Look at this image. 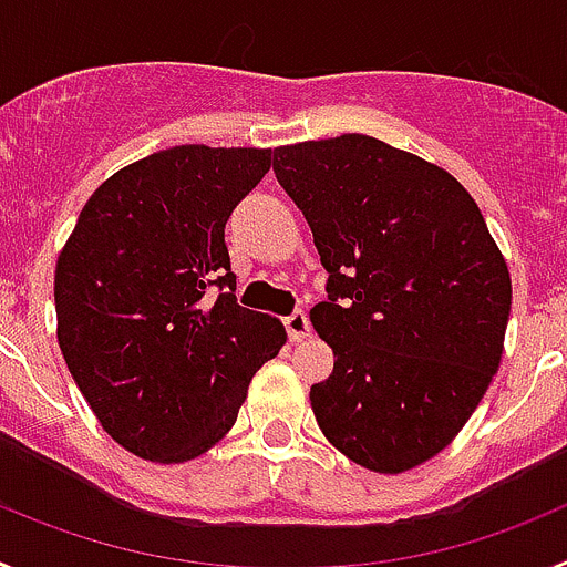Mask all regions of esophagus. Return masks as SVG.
<instances>
[{
    "label": "esophagus",
    "instance_id": "34e87169",
    "mask_svg": "<svg viewBox=\"0 0 567 567\" xmlns=\"http://www.w3.org/2000/svg\"><path fill=\"white\" fill-rule=\"evenodd\" d=\"M284 323H287L289 340H295V343H300V340H307L309 332H312V329H309V318L303 312L289 315V318L284 320Z\"/></svg>",
    "mask_w": 567,
    "mask_h": 567
}]
</instances>
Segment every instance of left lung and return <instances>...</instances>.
I'll list each match as a JSON object with an SVG mask.
<instances>
[{
  "instance_id": "8db88e82",
  "label": "left lung",
  "mask_w": 567,
  "mask_h": 567,
  "mask_svg": "<svg viewBox=\"0 0 567 567\" xmlns=\"http://www.w3.org/2000/svg\"><path fill=\"white\" fill-rule=\"evenodd\" d=\"M312 227L329 300L309 312L334 369L309 400L340 454L403 474L440 454L503 358L511 275L468 189L363 133L275 150Z\"/></svg>"
}]
</instances>
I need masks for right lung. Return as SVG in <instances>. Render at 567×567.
<instances>
[{
    "instance_id": "right-lung-1",
    "label": "right lung",
    "mask_w": 567,
    "mask_h": 567,
    "mask_svg": "<svg viewBox=\"0 0 567 567\" xmlns=\"http://www.w3.org/2000/svg\"><path fill=\"white\" fill-rule=\"evenodd\" d=\"M272 150L182 144L113 173L56 260V338L104 432L150 463H187L235 425L278 318L238 307L224 227ZM223 292L212 295V287Z\"/></svg>"
}]
</instances>
